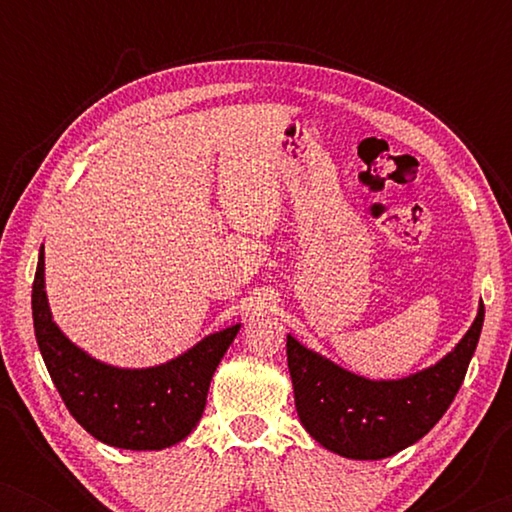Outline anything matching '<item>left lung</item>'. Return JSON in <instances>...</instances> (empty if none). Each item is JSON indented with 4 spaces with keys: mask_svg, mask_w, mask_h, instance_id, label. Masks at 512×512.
Returning <instances> with one entry per match:
<instances>
[{
    "mask_svg": "<svg viewBox=\"0 0 512 512\" xmlns=\"http://www.w3.org/2000/svg\"><path fill=\"white\" fill-rule=\"evenodd\" d=\"M485 305L452 352L401 380H368L286 335V361L300 424L321 447L347 459H384L429 433L464 382Z\"/></svg>",
    "mask_w": 512,
    "mask_h": 512,
    "instance_id": "obj_1",
    "label": "left lung"
}]
</instances>
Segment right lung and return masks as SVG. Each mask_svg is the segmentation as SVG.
<instances>
[{
	"label": "right lung",
	"instance_id": "1",
	"mask_svg": "<svg viewBox=\"0 0 512 512\" xmlns=\"http://www.w3.org/2000/svg\"><path fill=\"white\" fill-rule=\"evenodd\" d=\"M32 319L48 375L90 436L121 450H165L184 440L205 412L209 382L240 324L209 333L184 354L149 368H118L76 347L53 321L44 247L32 284Z\"/></svg>",
	"mask_w": 512,
	"mask_h": 512
}]
</instances>
